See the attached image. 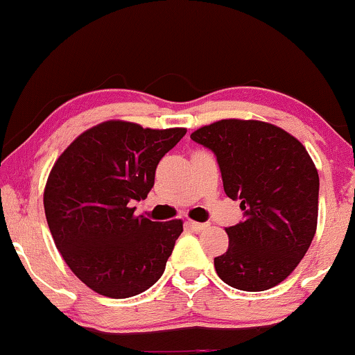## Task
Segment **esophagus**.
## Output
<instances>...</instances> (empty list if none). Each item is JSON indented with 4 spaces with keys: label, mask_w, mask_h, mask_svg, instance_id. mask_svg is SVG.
<instances>
[{
    "label": "esophagus",
    "mask_w": 355,
    "mask_h": 355,
    "mask_svg": "<svg viewBox=\"0 0 355 355\" xmlns=\"http://www.w3.org/2000/svg\"><path fill=\"white\" fill-rule=\"evenodd\" d=\"M189 227L195 232H202L205 230L207 227H210V223H200V222H193V220H189Z\"/></svg>",
    "instance_id": "obj_1"
}]
</instances>
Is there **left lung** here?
Instances as JSON below:
<instances>
[{
    "instance_id": "8db88e82",
    "label": "left lung",
    "mask_w": 355,
    "mask_h": 355,
    "mask_svg": "<svg viewBox=\"0 0 355 355\" xmlns=\"http://www.w3.org/2000/svg\"><path fill=\"white\" fill-rule=\"evenodd\" d=\"M190 138L214 152L223 190L243 220L229 227V248L215 270L230 287L262 292L287 279L317 229L319 173L305 146L279 126L220 120Z\"/></svg>"
}]
</instances>
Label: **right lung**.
<instances>
[{
    "label": "right lung",
    "instance_id": "1",
    "mask_svg": "<svg viewBox=\"0 0 355 355\" xmlns=\"http://www.w3.org/2000/svg\"><path fill=\"white\" fill-rule=\"evenodd\" d=\"M185 133L103 121L53 165L43 197L48 227L73 274L96 294L138 295L164 274L182 220L135 217L132 203L146 198L158 162Z\"/></svg>",
    "mask_w": 355,
    "mask_h": 355
}]
</instances>
